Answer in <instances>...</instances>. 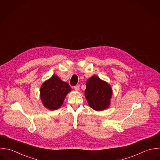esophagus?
Segmentation results:
<instances>
[{"label": "esophagus", "mask_w": 160, "mask_h": 160, "mask_svg": "<svg viewBox=\"0 0 160 160\" xmlns=\"http://www.w3.org/2000/svg\"><path fill=\"white\" fill-rule=\"evenodd\" d=\"M74 89L76 91H78L79 89V85H76L74 87Z\"/></svg>", "instance_id": "obj_1"}]
</instances>
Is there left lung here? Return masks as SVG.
I'll use <instances>...</instances> for the list:
<instances>
[{"label":"left lung","instance_id":"8db88e82","mask_svg":"<svg viewBox=\"0 0 160 160\" xmlns=\"http://www.w3.org/2000/svg\"><path fill=\"white\" fill-rule=\"evenodd\" d=\"M84 95L90 107L101 111L110 107L112 89L107 82L94 75L86 81Z\"/></svg>","mask_w":160,"mask_h":160}]
</instances>
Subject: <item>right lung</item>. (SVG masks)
<instances>
[{"label": "right lung", "instance_id": "right-lung-1", "mask_svg": "<svg viewBox=\"0 0 160 160\" xmlns=\"http://www.w3.org/2000/svg\"><path fill=\"white\" fill-rule=\"evenodd\" d=\"M71 91L69 85L54 74L45 81L40 88V99L43 106L50 110L58 109L62 105L67 94Z\"/></svg>", "mask_w": 160, "mask_h": 160}]
</instances>
